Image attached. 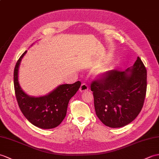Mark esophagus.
<instances>
[{
  "label": "esophagus",
  "instance_id": "esophagus-1",
  "mask_svg": "<svg viewBox=\"0 0 159 159\" xmlns=\"http://www.w3.org/2000/svg\"><path fill=\"white\" fill-rule=\"evenodd\" d=\"M89 89V87L87 84L85 83H83L81 84V86L79 89V90L80 92H84V91H87Z\"/></svg>",
  "mask_w": 159,
  "mask_h": 159
}]
</instances>
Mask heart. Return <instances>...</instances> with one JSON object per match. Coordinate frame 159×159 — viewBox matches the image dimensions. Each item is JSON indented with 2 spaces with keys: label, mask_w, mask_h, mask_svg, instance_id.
I'll use <instances>...</instances> for the list:
<instances>
[{
  "label": "heart",
  "mask_w": 159,
  "mask_h": 159,
  "mask_svg": "<svg viewBox=\"0 0 159 159\" xmlns=\"http://www.w3.org/2000/svg\"><path fill=\"white\" fill-rule=\"evenodd\" d=\"M108 68H102L99 70L98 75H106L107 72H108Z\"/></svg>",
  "instance_id": "obj_1"
}]
</instances>
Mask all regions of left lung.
Wrapping results in <instances>:
<instances>
[{
	"label": "left lung",
	"mask_w": 159,
	"mask_h": 159,
	"mask_svg": "<svg viewBox=\"0 0 159 159\" xmlns=\"http://www.w3.org/2000/svg\"><path fill=\"white\" fill-rule=\"evenodd\" d=\"M146 87V68L139 57L125 71H108L91 84L96 115L109 127L129 124L142 110Z\"/></svg>",
	"instance_id": "obj_1"
}]
</instances>
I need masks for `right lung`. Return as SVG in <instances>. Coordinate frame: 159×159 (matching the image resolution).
Instances as JSON below:
<instances>
[{
  "mask_svg": "<svg viewBox=\"0 0 159 159\" xmlns=\"http://www.w3.org/2000/svg\"><path fill=\"white\" fill-rule=\"evenodd\" d=\"M21 55L14 69V88L21 112L34 126L48 129L57 127L64 119L70 99L79 89L80 81L73 84H60L47 95L40 97L30 96L22 90L18 80V72Z\"/></svg>",
  "mask_w": 159,
  "mask_h": 159,
  "instance_id": "add662e5",
  "label": "right lung"
}]
</instances>
